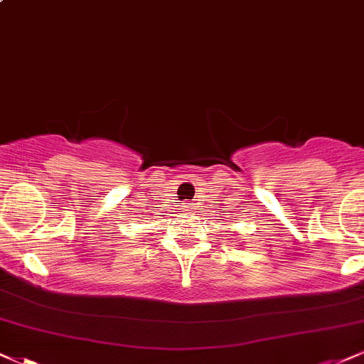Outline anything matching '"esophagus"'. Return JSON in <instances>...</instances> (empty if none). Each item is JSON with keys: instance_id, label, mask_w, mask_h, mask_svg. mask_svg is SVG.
<instances>
[{"instance_id": "obj_1", "label": "esophagus", "mask_w": 364, "mask_h": 364, "mask_svg": "<svg viewBox=\"0 0 364 364\" xmlns=\"http://www.w3.org/2000/svg\"><path fill=\"white\" fill-rule=\"evenodd\" d=\"M183 207H185V208H186V212L193 213V210H195V207H193V203H185V205H183Z\"/></svg>"}]
</instances>
